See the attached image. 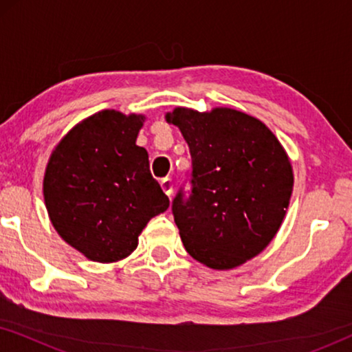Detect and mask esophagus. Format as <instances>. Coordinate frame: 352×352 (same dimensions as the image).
<instances>
[{
	"label": "esophagus",
	"mask_w": 352,
	"mask_h": 352,
	"mask_svg": "<svg viewBox=\"0 0 352 352\" xmlns=\"http://www.w3.org/2000/svg\"><path fill=\"white\" fill-rule=\"evenodd\" d=\"M160 184H162L163 192H165L166 195H171L173 194V187H175V184H173L171 177H165V179H162Z\"/></svg>",
	"instance_id": "1"
}]
</instances>
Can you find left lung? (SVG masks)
Listing matches in <instances>:
<instances>
[{
	"label": "left lung",
	"mask_w": 352,
	"mask_h": 352,
	"mask_svg": "<svg viewBox=\"0 0 352 352\" xmlns=\"http://www.w3.org/2000/svg\"><path fill=\"white\" fill-rule=\"evenodd\" d=\"M166 122L181 129L192 157L190 194L177 192L173 216L187 253L211 269H234L277 234L293 190L287 152L258 118L216 107H176Z\"/></svg>",
	"instance_id": "obj_1"
}]
</instances>
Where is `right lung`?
Returning <instances> with one entry per match:
<instances>
[{"label": "right lung", "instance_id": "add662e5", "mask_svg": "<svg viewBox=\"0 0 352 352\" xmlns=\"http://www.w3.org/2000/svg\"><path fill=\"white\" fill-rule=\"evenodd\" d=\"M144 115L102 110L75 124L52 151L43 194L57 234L91 261L113 263L170 200L136 146Z\"/></svg>", "mask_w": 352, "mask_h": 352}]
</instances>
